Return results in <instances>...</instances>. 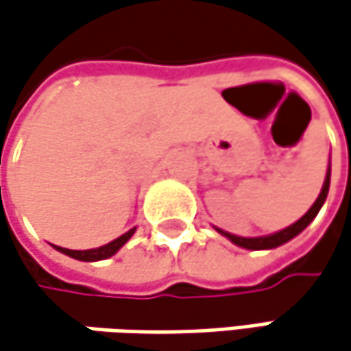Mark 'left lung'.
Masks as SVG:
<instances>
[{
	"label": "left lung",
	"mask_w": 351,
	"mask_h": 351,
	"mask_svg": "<svg viewBox=\"0 0 351 351\" xmlns=\"http://www.w3.org/2000/svg\"><path fill=\"white\" fill-rule=\"evenodd\" d=\"M328 191H330V169H328V173H326V180H324V186H322V191H319L318 198H316V202L310 206V210L304 215V217L296 220L294 224H290L288 228H284V230H278V232H274V234H268V237H256V238H244V237H237V234H230V232H226V230H220L217 228L218 232L222 234V237H226L230 242H234L237 246L240 248H246V250H270V248H276V246H282V244H286L288 240H292L294 237H298L300 232L316 218V215L319 213V208H322V204L326 202V196H328Z\"/></svg>",
	"instance_id": "left-lung-1"
}]
</instances>
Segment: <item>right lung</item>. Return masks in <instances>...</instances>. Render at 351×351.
Instances as JSON below:
<instances>
[{
	"instance_id": "obj_1",
	"label": "right lung",
	"mask_w": 351,
	"mask_h": 351,
	"mask_svg": "<svg viewBox=\"0 0 351 351\" xmlns=\"http://www.w3.org/2000/svg\"><path fill=\"white\" fill-rule=\"evenodd\" d=\"M136 228H131L129 232H125L123 237L114 238L113 242L105 244V246H99V248H91V250H69V248H61V246H55V250L67 254V256L75 258V260H81V262H97V260H105V258H111L113 254L119 252L121 246H125V242L133 237Z\"/></svg>"
}]
</instances>
